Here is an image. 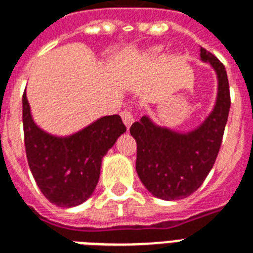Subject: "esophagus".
Returning a JSON list of instances; mask_svg holds the SVG:
<instances>
[{
  "instance_id": "34e87169",
  "label": "esophagus",
  "mask_w": 253,
  "mask_h": 253,
  "mask_svg": "<svg viewBox=\"0 0 253 253\" xmlns=\"http://www.w3.org/2000/svg\"><path fill=\"white\" fill-rule=\"evenodd\" d=\"M122 119H123V123L126 125L127 128H130L132 123H134V114H132L131 110H125L122 111Z\"/></svg>"
}]
</instances>
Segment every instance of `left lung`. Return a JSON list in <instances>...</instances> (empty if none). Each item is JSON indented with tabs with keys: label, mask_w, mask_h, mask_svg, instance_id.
Returning <instances> with one entry per match:
<instances>
[{
	"label": "left lung",
	"mask_w": 253,
	"mask_h": 253,
	"mask_svg": "<svg viewBox=\"0 0 253 253\" xmlns=\"http://www.w3.org/2000/svg\"><path fill=\"white\" fill-rule=\"evenodd\" d=\"M201 59L217 74L215 105L206 119L188 132L157 126L149 116L130 127L137 141L135 169L149 192L164 201L183 199L195 192L211 170L222 143L230 110L226 70L222 63L201 47Z\"/></svg>",
	"instance_id": "1"
}]
</instances>
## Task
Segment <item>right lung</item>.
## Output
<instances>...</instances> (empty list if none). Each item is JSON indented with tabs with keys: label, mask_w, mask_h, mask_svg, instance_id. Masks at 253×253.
I'll return each mask as SVG.
<instances>
[{
	"label": "right lung",
	"mask_w": 253,
	"mask_h": 253,
	"mask_svg": "<svg viewBox=\"0 0 253 253\" xmlns=\"http://www.w3.org/2000/svg\"><path fill=\"white\" fill-rule=\"evenodd\" d=\"M25 153L36 184L59 207L81 205L93 194L101 160L126 131L119 115L103 116L67 137L51 135L36 125L23 94Z\"/></svg>",
	"instance_id": "1"
}]
</instances>
